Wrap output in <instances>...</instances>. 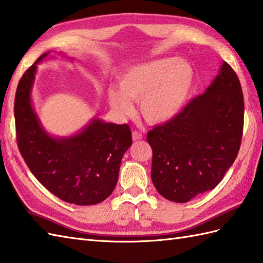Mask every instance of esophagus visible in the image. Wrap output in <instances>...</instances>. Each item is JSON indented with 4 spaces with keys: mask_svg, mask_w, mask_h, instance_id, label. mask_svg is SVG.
<instances>
[{
    "mask_svg": "<svg viewBox=\"0 0 263 263\" xmlns=\"http://www.w3.org/2000/svg\"><path fill=\"white\" fill-rule=\"evenodd\" d=\"M132 136H133V141L134 142H136V141H139V139H142L143 138V135L139 132H137V130H134L133 132V134H132Z\"/></svg>",
    "mask_w": 263,
    "mask_h": 263,
    "instance_id": "esophagus-1",
    "label": "esophagus"
}]
</instances>
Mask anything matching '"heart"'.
<instances>
[{
  "instance_id": "obj_1",
  "label": "heart",
  "mask_w": 263,
  "mask_h": 263,
  "mask_svg": "<svg viewBox=\"0 0 263 263\" xmlns=\"http://www.w3.org/2000/svg\"><path fill=\"white\" fill-rule=\"evenodd\" d=\"M194 82L195 72L188 62L157 58L128 69L119 81L120 89L109 87L108 101L122 117L134 114L130 100L139 102L145 120L163 124L182 111Z\"/></svg>"
}]
</instances>
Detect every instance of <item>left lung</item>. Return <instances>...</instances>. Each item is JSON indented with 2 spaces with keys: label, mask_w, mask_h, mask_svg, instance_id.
Segmentation results:
<instances>
[{
  "label": "left lung",
  "mask_w": 263,
  "mask_h": 263,
  "mask_svg": "<svg viewBox=\"0 0 263 263\" xmlns=\"http://www.w3.org/2000/svg\"><path fill=\"white\" fill-rule=\"evenodd\" d=\"M243 122L240 81L223 62L202 95L147 134L153 149L151 177L159 194L182 203L213 190L236 159Z\"/></svg>",
  "instance_id": "left-lung-1"
}]
</instances>
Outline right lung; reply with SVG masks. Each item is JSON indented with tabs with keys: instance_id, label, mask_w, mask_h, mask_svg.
<instances>
[{
	"instance_id": "obj_1",
	"label": "right lung",
	"mask_w": 263,
	"mask_h": 263,
	"mask_svg": "<svg viewBox=\"0 0 263 263\" xmlns=\"http://www.w3.org/2000/svg\"><path fill=\"white\" fill-rule=\"evenodd\" d=\"M49 52L40 56L17 84L14 99L17 146L33 176L52 195L74 205H96L115 189L121 159L133 143L132 132L127 124L92 118L74 135H50L31 100L37 65Z\"/></svg>"
}]
</instances>
